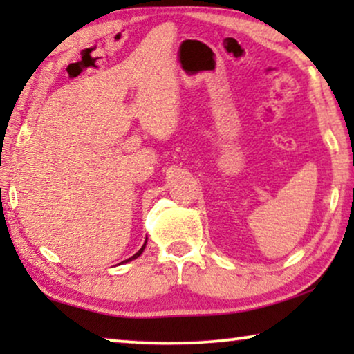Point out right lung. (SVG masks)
<instances>
[{"instance_id":"add662e5","label":"right lung","mask_w":354,"mask_h":354,"mask_svg":"<svg viewBox=\"0 0 354 354\" xmlns=\"http://www.w3.org/2000/svg\"><path fill=\"white\" fill-rule=\"evenodd\" d=\"M147 241H148V239L147 240H145V243H143V246H142V248H140L138 251H137V253H135L133 256H132V258H129V259H125V261H122V263L125 264V263H129V261H132V259H137L138 258V256L140 254H142L143 253V250H145V246H147ZM122 263H120V264H122Z\"/></svg>"}]
</instances>
